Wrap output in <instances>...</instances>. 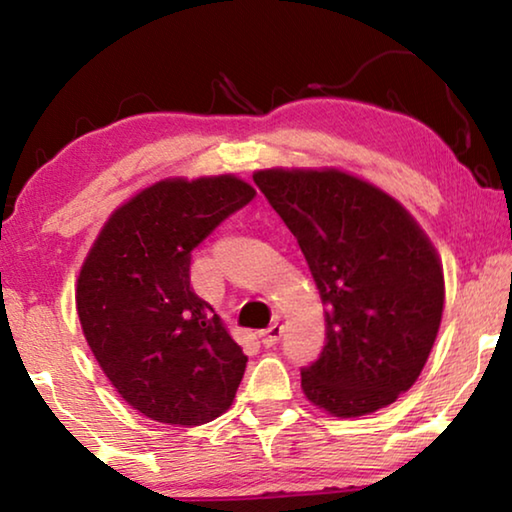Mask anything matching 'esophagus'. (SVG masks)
<instances>
[{"instance_id": "esophagus-1", "label": "esophagus", "mask_w": 512, "mask_h": 512, "mask_svg": "<svg viewBox=\"0 0 512 512\" xmlns=\"http://www.w3.org/2000/svg\"><path fill=\"white\" fill-rule=\"evenodd\" d=\"M282 332H284V327L280 323H273V325H268L262 334H259V339H262L266 348H273V345L280 341Z\"/></svg>"}]
</instances>
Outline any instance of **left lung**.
I'll return each instance as SVG.
<instances>
[{
  "instance_id": "8db88e82",
  "label": "left lung",
  "mask_w": 512,
  "mask_h": 512,
  "mask_svg": "<svg viewBox=\"0 0 512 512\" xmlns=\"http://www.w3.org/2000/svg\"><path fill=\"white\" fill-rule=\"evenodd\" d=\"M255 185L298 239L325 305V348L302 391L336 418L393 404L438 336L445 277L418 221L341 169H264Z\"/></svg>"
}]
</instances>
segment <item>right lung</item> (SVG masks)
<instances>
[{"label":"right lung","mask_w":512,"mask_h":512,"mask_svg":"<svg viewBox=\"0 0 512 512\" xmlns=\"http://www.w3.org/2000/svg\"><path fill=\"white\" fill-rule=\"evenodd\" d=\"M255 198L223 173L167 178L103 223L76 282L94 359L146 418L198 427L230 409L248 357L189 284L192 250Z\"/></svg>","instance_id":"right-lung-1"}]
</instances>
